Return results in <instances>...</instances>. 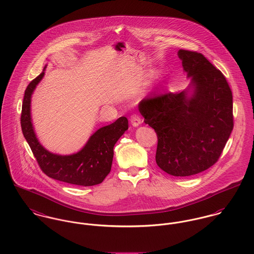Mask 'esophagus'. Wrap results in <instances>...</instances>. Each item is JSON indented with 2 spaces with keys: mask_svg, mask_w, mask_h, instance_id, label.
I'll return each mask as SVG.
<instances>
[{
  "mask_svg": "<svg viewBox=\"0 0 254 254\" xmlns=\"http://www.w3.org/2000/svg\"><path fill=\"white\" fill-rule=\"evenodd\" d=\"M130 123H131L132 127H138L139 125H141L142 120H141V118L138 115H135V114H134V115H132V116L130 117Z\"/></svg>",
  "mask_w": 254,
  "mask_h": 254,
  "instance_id": "obj_1",
  "label": "esophagus"
}]
</instances>
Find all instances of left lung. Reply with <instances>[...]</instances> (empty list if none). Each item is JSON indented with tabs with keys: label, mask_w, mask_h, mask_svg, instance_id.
Segmentation results:
<instances>
[{
	"label": "left lung",
	"mask_w": 254,
	"mask_h": 254,
	"mask_svg": "<svg viewBox=\"0 0 254 254\" xmlns=\"http://www.w3.org/2000/svg\"><path fill=\"white\" fill-rule=\"evenodd\" d=\"M191 83L182 91L145 97L138 105L158 135L157 165L173 176L213 166L233 130V96L224 75L201 54L177 53Z\"/></svg>",
	"instance_id": "8db88e82"
}]
</instances>
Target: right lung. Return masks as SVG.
Masks as SVG:
<instances>
[{
  "mask_svg": "<svg viewBox=\"0 0 254 254\" xmlns=\"http://www.w3.org/2000/svg\"><path fill=\"white\" fill-rule=\"evenodd\" d=\"M43 72L29 84L23 98L21 128L23 135L40 166L51 178L79 186H93L101 183L109 174L114 157V146L128 128L126 117L97 129L77 153L58 155L47 150L38 140L31 119V97L45 76Z\"/></svg>",
  "mask_w": 254,
  "mask_h": 254,
  "instance_id": "add662e5",
  "label": "right lung"
}]
</instances>
